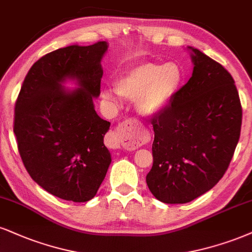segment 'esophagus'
<instances>
[{"label": "esophagus", "mask_w": 252, "mask_h": 252, "mask_svg": "<svg viewBox=\"0 0 252 252\" xmlns=\"http://www.w3.org/2000/svg\"><path fill=\"white\" fill-rule=\"evenodd\" d=\"M144 135L139 128L138 124L134 120H126L117 127V131L111 132L106 136L108 146L118 148L120 146L127 150H135L139 146L144 144Z\"/></svg>", "instance_id": "34e87169"}]
</instances>
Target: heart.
Instances as JSON below:
<instances>
[{
    "instance_id": "b5f03b06",
    "label": "heart",
    "mask_w": 252,
    "mask_h": 252,
    "mask_svg": "<svg viewBox=\"0 0 252 252\" xmlns=\"http://www.w3.org/2000/svg\"><path fill=\"white\" fill-rule=\"evenodd\" d=\"M182 70L176 63L163 65L146 62L126 71L116 82V91L127 99H136L138 110L144 116L162 113L172 104L182 83ZM102 98L116 101L111 90L102 92Z\"/></svg>"
}]
</instances>
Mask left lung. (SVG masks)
I'll use <instances>...</instances> for the list:
<instances>
[{
	"label": "left lung",
	"mask_w": 252,
	"mask_h": 252,
	"mask_svg": "<svg viewBox=\"0 0 252 252\" xmlns=\"http://www.w3.org/2000/svg\"><path fill=\"white\" fill-rule=\"evenodd\" d=\"M191 77L152 119L153 166L148 188L163 203H187L216 185L240 140L242 106L235 80L197 49Z\"/></svg>",
	"instance_id": "obj_1"
}]
</instances>
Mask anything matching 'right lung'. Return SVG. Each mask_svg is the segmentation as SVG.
Returning <instances> with one entry per match:
<instances>
[{
    "instance_id": "1",
    "label": "right lung",
    "mask_w": 252,
    "mask_h": 252,
    "mask_svg": "<svg viewBox=\"0 0 252 252\" xmlns=\"http://www.w3.org/2000/svg\"><path fill=\"white\" fill-rule=\"evenodd\" d=\"M106 50V42H97L43 56L27 73L15 104L14 133L24 167L37 185L66 201L94 197L111 163L104 145L111 124L93 105ZM66 78L80 88L65 90Z\"/></svg>"
}]
</instances>
